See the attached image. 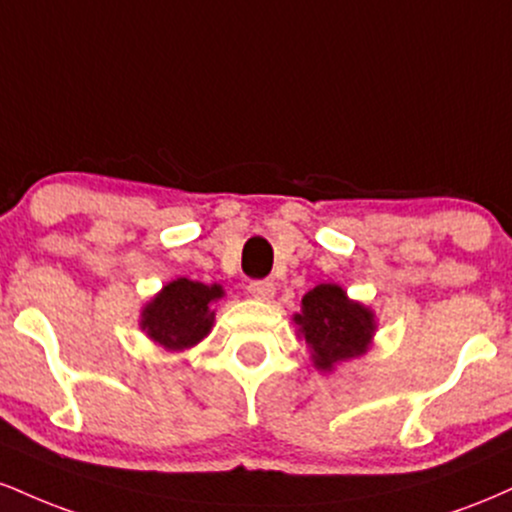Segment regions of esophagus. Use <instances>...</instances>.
Instances as JSON below:
<instances>
[{"instance_id":"34e87169","label":"esophagus","mask_w":512,"mask_h":512,"mask_svg":"<svg viewBox=\"0 0 512 512\" xmlns=\"http://www.w3.org/2000/svg\"><path fill=\"white\" fill-rule=\"evenodd\" d=\"M248 291L252 293V298H257V301H272L276 286L274 281H252Z\"/></svg>"}]
</instances>
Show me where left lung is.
<instances>
[{
	"label": "left lung",
	"mask_w": 512,
	"mask_h": 512,
	"mask_svg": "<svg viewBox=\"0 0 512 512\" xmlns=\"http://www.w3.org/2000/svg\"><path fill=\"white\" fill-rule=\"evenodd\" d=\"M291 320L320 373H332L342 363L366 354L378 330L373 310L346 296L337 284L310 289L301 301V313H293Z\"/></svg>",
	"instance_id": "left-lung-1"
}]
</instances>
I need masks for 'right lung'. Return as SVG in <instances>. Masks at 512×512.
Wrapping results in <instances>:
<instances>
[{
	"label": "right lung",
	"instance_id": "obj_1",
	"mask_svg": "<svg viewBox=\"0 0 512 512\" xmlns=\"http://www.w3.org/2000/svg\"><path fill=\"white\" fill-rule=\"evenodd\" d=\"M226 296L221 284H202L180 276L144 303L139 327L151 342L166 351H185L202 342L214 327L211 305Z\"/></svg>",
	"mask_w": 512,
	"mask_h": 512
}]
</instances>
